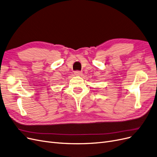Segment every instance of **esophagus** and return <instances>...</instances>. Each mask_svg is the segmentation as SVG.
<instances>
[{
    "mask_svg": "<svg viewBox=\"0 0 157 157\" xmlns=\"http://www.w3.org/2000/svg\"><path fill=\"white\" fill-rule=\"evenodd\" d=\"M74 74L76 75H81L82 74V72L79 71V70H77V71L74 72Z\"/></svg>",
    "mask_w": 157,
    "mask_h": 157,
    "instance_id": "34e87169",
    "label": "esophagus"
}]
</instances>
